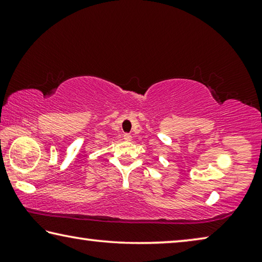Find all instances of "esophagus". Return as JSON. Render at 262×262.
I'll use <instances>...</instances> for the list:
<instances>
[{"instance_id": "esophagus-1", "label": "esophagus", "mask_w": 262, "mask_h": 262, "mask_svg": "<svg viewBox=\"0 0 262 262\" xmlns=\"http://www.w3.org/2000/svg\"><path fill=\"white\" fill-rule=\"evenodd\" d=\"M123 140H125V141H132V135L130 134H125V135H123Z\"/></svg>"}]
</instances>
